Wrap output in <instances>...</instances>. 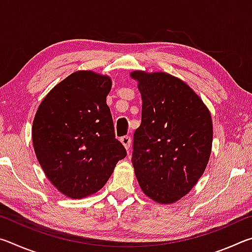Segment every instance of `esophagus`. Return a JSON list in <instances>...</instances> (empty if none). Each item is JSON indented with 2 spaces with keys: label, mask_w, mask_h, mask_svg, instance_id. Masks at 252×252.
<instances>
[{
  "label": "esophagus",
  "mask_w": 252,
  "mask_h": 252,
  "mask_svg": "<svg viewBox=\"0 0 252 252\" xmlns=\"http://www.w3.org/2000/svg\"><path fill=\"white\" fill-rule=\"evenodd\" d=\"M120 141H121V143L123 144V146H125V148L126 149V150H129L130 144H131V138H130V136L129 135L122 136V138L120 139Z\"/></svg>",
  "instance_id": "obj_1"
}]
</instances>
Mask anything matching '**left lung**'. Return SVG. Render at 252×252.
I'll return each mask as SVG.
<instances>
[{"mask_svg": "<svg viewBox=\"0 0 252 252\" xmlns=\"http://www.w3.org/2000/svg\"><path fill=\"white\" fill-rule=\"evenodd\" d=\"M130 76L138 81L142 97L132 153L136 179L153 201L173 203L192 189L207 168L211 114L197 93L176 76L144 71Z\"/></svg>", "mask_w": 252, "mask_h": 252, "instance_id": "1", "label": "left lung"}]
</instances>
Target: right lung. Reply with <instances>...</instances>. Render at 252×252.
<instances>
[{
	"label": "right lung",
	"instance_id": "add662e5",
	"mask_svg": "<svg viewBox=\"0 0 252 252\" xmlns=\"http://www.w3.org/2000/svg\"><path fill=\"white\" fill-rule=\"evenodd\" d=\"M108 75L78 71L51 90L32 126L33 148L50 182L72 199L95 193L126 151L114 135Z\"/></svg>",
	"mask_w": 252,
	"mask_h": 252
}]
</instances>
